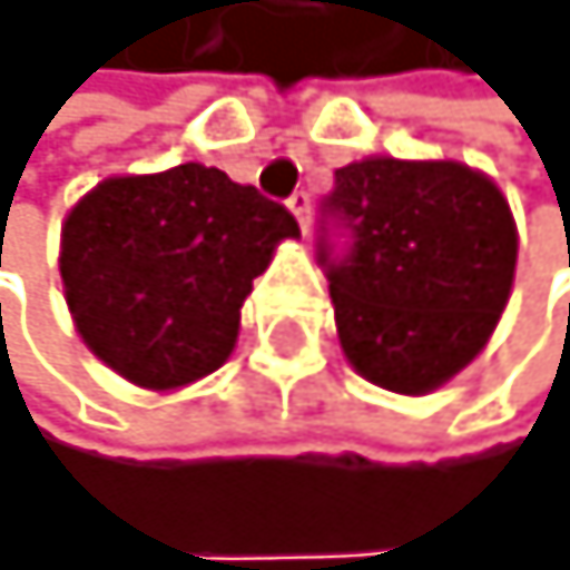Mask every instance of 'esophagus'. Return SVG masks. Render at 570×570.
I'll list each match as a JSON object with an SVG mask.
<instances>
[{
	"instance_id": "1",
	"label": "esophagus",
	"mask_w": 570,
	"mask_h": 570,
	"mask_svg": "<svg viewBox=\"0 0 570 570\" xmlns=\"http://www.w3.org/2000/svg\"><path fill=\"white\" fill-rule=\"evenodd\" d=\"M287 208L294 212V219H298L302 235H309V194H305V189H298V194L287 200Z\"/></svg>"
}]
</instances>
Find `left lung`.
Here are the masks:
<instances>
[{
	"mask_svg": "<svg viewBox=\"0 0 570 570\" xmlns=\"http://www.w3.org/2000/svg\"><path fill=\"white\" fill-rule=\"evenodd\" d=\"M324 224L346 229L328 272L346 362L400 395L448 384L481 354L508 305L519 235L493 178L455 159L370 156L335 170Z\"/></svg>",
	"mask_w": 570,
	"mask_h": 570,
	"instance_id": "obj_1",
	"label": "left lung"
}]
</instances>
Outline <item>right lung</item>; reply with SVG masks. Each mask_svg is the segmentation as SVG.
Returning <instances> with one entry per match:
<instances>
[{"label": "right lung", "instance_id": "obj_1", "mask_svg": "<svg viewBox=\"0 0 570 570\" xmlns=\"http://www.w3.org/2000/svg\"><path fill=\"white\" fill-rule=\"evenodd\" d=\"M294 216L219 167L104 178L62 224L59 272L85 346L137 387L170 392L219 370L242 302Z\"/></svg>", "mask_w": 570, "mask_h": 570}]
</instances>
